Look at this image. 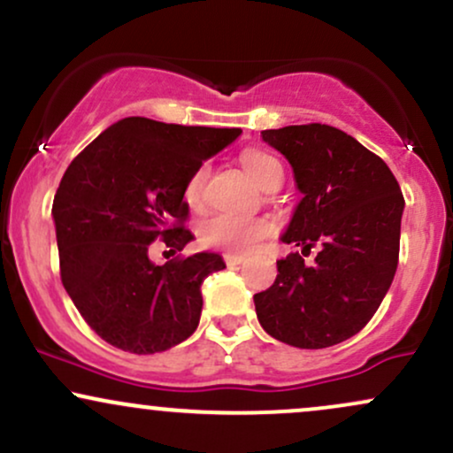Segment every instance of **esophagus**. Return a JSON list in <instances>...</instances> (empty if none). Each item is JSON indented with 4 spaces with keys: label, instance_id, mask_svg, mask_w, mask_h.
<instances>
[{
    "label": "esophagus",
    "instance_id": "1",
    "mask_svg": "<svg viewBox=\"0 0 453 453\" xmlns=\"http://www.w3.org/2000/svg\"><path fill=\"white\" fill-rule=\"evenodd\" d=\"M223 262H226L227 266H238V264L244 262V256H238V253H226V256H223Z\"/></svg>",
    "mask_w": 453,
    "mask_h": 453
}]
</instances>
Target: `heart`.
Wrapping results in <instances>:
<instances>
[{
    "mask_svg": "<svg viewBox=\"0 0 453 453\" xmlns=\"http://www.w3.org/2000/svg\"><path fill=\"white\" fill-rule=\"evenodd\" d=\"M242 165L251 179L262 187H268L277 176L283 179V165L274 155L259 149H249L242 153ZM211 165H197L196 173L189 176L185 185V202L189 209L200 211L206 200V180H209ZM273 227L266 219L257 217H238V215H212L197 227V238L204 247L221 249L230 253H247L256 249L264 238L270 236Z\"/></svg>",
    "mask_w": 453,
    "mask_h": 453,
    "instance_id": "heart-1",
    "label": "heart"
}]
</instances>
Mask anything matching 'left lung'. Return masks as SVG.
Segmentation results:
<instances>
[{"mask_svg":"<svg viewBox=\"0 0 453 453\" xmlns=\"http://www.w3.org/2000/svg\"><path fill=\"white\" fill-rule=\"evenodd\" d=\"M262 138L288 157L303 191L283 242L315 243L304 267L298 251L279 259L266 292L253 296L270 336L300 349L351 339L377 313L398 266L404 197L392 170L349 134L309 123L264 129Z\"/></svg>","mask_w":453,"mask_h":453,"instance_id":"obj_1","label":"left lung"}]
</instances>
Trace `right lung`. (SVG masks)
Segmentation results:
<instances>
[{
    "label": "right lung",
    "mask_w": 453,
    "mask_h": 453,
    "mask_svg": "<svg viewBox=\"0 0 453 453\" xmlns=\"http://www.w3.org/2000/svg\"><path fill=\"white\" fill-rule=\"evenodd\" d=\"M238 127H189L121 119L67 165L53 200L61 283L78 313L117 349L157 353L194 334L202 280L226 268L217 253L155 266L150 242L170 253L191 241L185 185Z\"/></svg>",
    "instance_id": "add662e5"
}]
</instances>
